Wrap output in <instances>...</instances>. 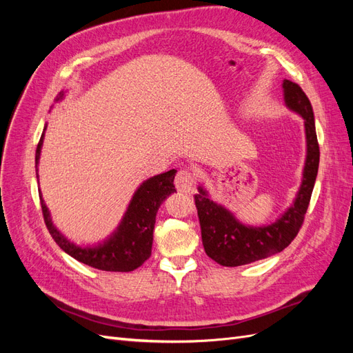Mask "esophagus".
<instances>
[{"mask_svg": "<svg viewBox=\"0 0 353 353\" xmlns=\"http://www.w3.org/2000/svg\"><path fill=\"white\" fill-rule=\"evenodd\" d=\"M175 187L179 193H191L194 190V176L187 169L179 170L175 176Z\"/></svg>", "mask_w": 353, "mask_h": 353, "instance_id": "obj_1", "label": "esophagus"}]
</instances>
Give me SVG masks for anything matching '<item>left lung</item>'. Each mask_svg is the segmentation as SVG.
I'll return each instance as SVG.
<instances>
[{"label":"left lung","instance_id":"obj_1","mask_svg":"<svg viewBox=\"0 0 353 353\" xmlns=\"http://www.w3.org/2000/svg\"><path fill=\"white\" fill-rule=\"evenodd\" d=\"M283 95L287 109L302 116L306 138L302 183L287 210L268 225L253 227L240 222L231 210L213 201L203 185H199V194L194 196L203 248L210 259L222 266L248 265L280 253L302 227L319 165L315 117L311 101L297 83L284 79Z\"/></svg>","mask_w":353,"mask_h":353}]
</instances>
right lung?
Masks as SVG:
<instances>
[{"mask_svg":"<svg viewBox=\"0 0 353 353\" xmlns=\"http://www.w3.org/2000/svg\"><path fill=\"white\" fill-rule=\"evenodd\" d=\"M65 97V92H60L56 101ZM47 125L37 147L35 168L38 170L39 156L42 143H44ZM176 170L170 169L165 174L154 175L145 179L144 183L137 188L130 205L123 213V218L119 225L104 241L94 245H78L56 228L51 221V213L46 205L42 194L41 208L44 215L46 225L51 234V237L59 244V248L77 261L92 266L95 270L110 271V272H130L141 266L152 254L153 244V230L156 223V213L160 205L166 200L168 196L175 193L174 178ZM38 178V174H37ZM41 191V190H39Z\"/></svg>","mask_w":353,"mask_h":353,"instance_id":"add662e5","label":"right lung"}]
</instances>
